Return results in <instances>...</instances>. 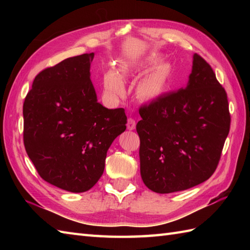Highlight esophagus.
I'll return each instance as SVG.
<instances>
[{
	"mask_svg": "<svg viewBox=\"0 0 250 250\" xmlns=\"http://www.w3.org/2000/svg\"><path fill=\"white\" fill-rule=\"evenodd\" d=\"M135 126H136L135 120L132 119V118H129V119H128V124H126V128H128V130H130V131L134 130Z\"/></svg>",
	"mask_w": 250,
	"mask_h": 250,
	"instance_id": "34e87169",
	"label": "esophagus"
}]
</instances>
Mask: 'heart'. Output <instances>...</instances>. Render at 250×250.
<instances>
[{
    "label": "heart",
    "instance_id": "heart-1",
    "mask_svg": "<svg viewBox=\"0 0 250 250\" xmlns=\"http://www.w3.org/2000/svg\"><path fill=\"white\" fill-rule=\"evenodd\" d=\"M159 58L149 57L137 63L121 62L118 72L107 70L103 74V88L105 93L111 98L122 97L125 92L124 77L137 76L148 72L137 83V94L145 101L157 100L167 91L171 78V67L166 63L158 64Z\"/></svg>",
    "mask_w": 250,
    "mask_h": 250
}]
</instances>
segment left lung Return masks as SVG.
Segmentation results:
<instances>
[{
    "instance_id": "obj_1",
    "label": "left lung",
    "mask_w": 250,
    "mask_h": 250,
    "mask_svg": "<svg viewBox=\"0 0 250 250\" xmlns=\"http://www.w3.org/2000/svg\"><path fill=\"white\" fill-rule=\"evenodd\" d=\"M143 182L153 192L172 193L208 179L230 131L225 89L203 58L193 55L187 86L140 108Z\"/></svg>"
}]
</instances>
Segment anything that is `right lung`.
Here are the masks:
<instances>
[{
    "instance_id": "1",
    "label": "right lung",
    "mask_w": 250,
    "mask_h": 250,
    "mask_svg": "<svg viewBox=\"0 0 250 250\" xmlns=\"http://www.w3.org/2000/svg\"><path fill=\"white\" fill-rule=\"evenodd\" d=\"M94 54L67 58L34 79L23 103L26 153L45 182L70 192L91 189L108 148L125 130L124 108L98 102L90 79Z\"/></svg>"
}]
</instances>
